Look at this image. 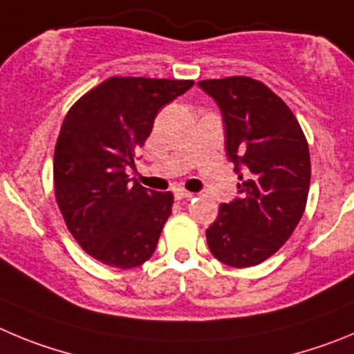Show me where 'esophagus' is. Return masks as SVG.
<instances>
[{
  "label": "esophagus",
  "mask_w": 354,
  "mask_h": 354,
  "mask_svg": "<svg viewBox=\"0 0 354 354\" xmlns=\"http://www.w3.org/2000/svg\"><path fill=\"white\" fill-rule=\"evenodd\" d=\"M174 197H176V199H192L194 197V194L192 192H187V190H183V189H176L174 190Z\"/></svg>",
  "instance_id": "34e87169"
}]
</instances>
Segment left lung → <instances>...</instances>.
Wrapping results in <instances>:
<instances>
[{"label":"left lung","mask_w":354,"mask_h":354,"mask_svg":"<svg viewBox=\"0 0 354 354\" xmlns=\"http://www.w3.org/2000/svg\"><path fill=\"white\" fill-rule=\"evenodd\" d=\"M199 88L221 107L225 151L240 178V197L221 205L206 229L208 247L227 266H256L289 240L304 215L307 139L284 100L256 79H208Z\"/></svg>","instance_id":"obj_1"}]
</instances>
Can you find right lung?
<instances>
[{
	"mask_svg": "<svg viewBox=\"0 0 354 354\" xmlns=\"http://www.w3.org/2000/svg\"><path fill=\"white\" fill-rule=\"evenodd\" d=\"M194 81L109 77L82 95L63 120L54 149V192L72 236L113 268H136L153 256L173 194L130 183L158 111Z\"/></svg>",
	"mask_w": 354,
	"mask_h": 354,
	"instance_id": "1",
	"label": "right lung"
}]
</instances>
